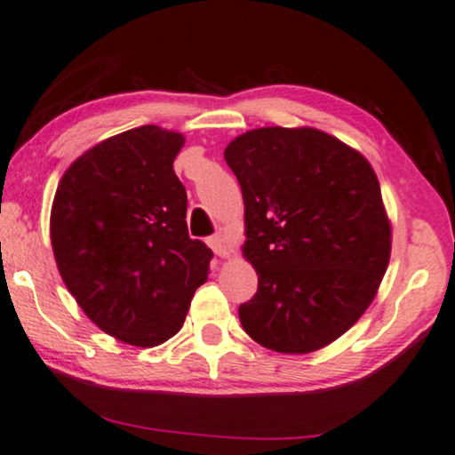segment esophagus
<instances>
[{"instance_id": "34e87169", "label": "esophagus", "mask_w": 455, "mask_h": 455, "mask_svg": "<svg viewBox=\"0 0 455 455\" xmlns=\"http://www.w3.org/2000/svg\"><path fill=\"white\" fill-rule=\"evenodd\" d=\"M208 244H211V249L214 251L216 255H219L220 259H228L230 257V247L227 244V241L222 239L220 235H214L208 239Z\"/></svg>"}]
</instances>
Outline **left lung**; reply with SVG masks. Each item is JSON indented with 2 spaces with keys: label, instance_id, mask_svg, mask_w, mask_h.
<instances>
[{
  "label": "left lung",
  "instance_id": "left-lung-1",
  "mask_svg": "<svg viewBox=\"0 0 455 455\" xmlns=\"http://www.w3.org/2000/svg\"><path fill=\"white\" fill-rule=\"evenodd\" d=\"M244 202L255 298L239 307L265 348L307 355L340 338L379 291L388 220L369 160L314 127H259L225 149Z\"/></svg>",
  "mask_w": 455,
  "mask_h": 455
}]
</instances>
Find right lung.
Segmentation results:
<instances>
[{"instance_id": "1", "label": "right lung", "mask_w": 455, "mask_h": 455, "mask_svg": "<svg viewBox=\"0 0 455 455\" xmlns=\"http://www.w3.org/2000/svg\"><path fill=\"white\" fill-rule=\"evenodd\" d=\"M184 135L129 129L86 149L60 178L50 241L60 277L92 323L151 348L178 334L212 251L192 241L174 172Z\"/></svg>"}]
</instances>
